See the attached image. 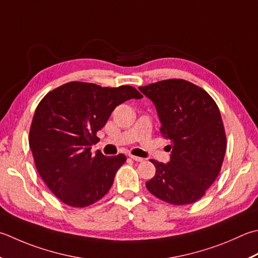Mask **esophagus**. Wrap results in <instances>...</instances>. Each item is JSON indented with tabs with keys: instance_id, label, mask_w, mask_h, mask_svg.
<instances>
[{
	"instance_id": "esophagus-1",
	"label": "esophagus",
	"mask_w": 258,
	"mask_h": 258,
	"mask_svg": "<svg viewBox=\"0 0 258 258\" xmlns=\"http://www.w3.org/2000/svg\"><path fill=\"white\" fill-rule=\"evenodd\" d=\"M128 156L132 160L136 161V162H143V161H144V159L143 158H140V156H135V155H132V154H130Z\"/></svg>"
}]
</instances>
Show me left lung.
<instances>
[{
    "instance_id": "1",
    "label": "left lung",
    "mask_w": 258,
    "mask_h": 258,
    "mask_svg": "<svg viewBox=\"0 0 258 258\" xmlns=\"http://www.w3.org/2000/svg\"><path fill=\"white\" fill-rule=\"evenodd\" d=\"M152 100L161 133L171 140L168 163L150 160L155 175L146 188L172 205L196 203L218 176L226 153L219 108L210 95L183 79H168L139 87Z\"/></svg>"
}]
</instances>
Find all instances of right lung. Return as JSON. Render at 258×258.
I'll list each match as a JSON object with an SVG mask.
<instances>
[{
    "mask_svg": "<svg viewBox=\"0 0 258 258\" xmlns=\"http://www.w3.org/2000/svg\"><path fill=\"white\" fill-rule=\"evenodd\" d=\"M142 97L132 86L109 88L73 82L39 103L30 128V149L40 176L62 203L83 208L108 192L126 156H106L90 149L116 106Z\"/></svg>",
    "mask_w": 258,
    "mask_h": 258,
    "instance_id": "1",
    "label": "right lung"
}]
</instances>
